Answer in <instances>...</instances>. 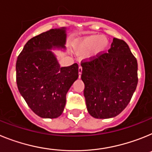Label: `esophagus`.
Segmentation results:
<instances>
[{"mask_svg": "<svg viewBox=\"0 0 152 152\" xmlns=\"http://www.w3.org/2000/svg\"><path fill=\"white\" fill-rule=\"evenodd\" d=\"M82 71H83V68H82L81 66H79V76H80H80H81Z\"/></svg>", "mask_w": 152, "mask_h": 152, "instance_id": "34e87169", "label": "esophagus"}]
</instances>
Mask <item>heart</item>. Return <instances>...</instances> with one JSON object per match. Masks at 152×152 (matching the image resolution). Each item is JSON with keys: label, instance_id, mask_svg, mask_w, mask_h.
Instances as JSON below:
<instances>
[{"label": "heart", "instance_id": "obj_1", "mask_svg": "<svg viewBox=\"0 0 152 152\" xmlns=\"http://www.w3.org/2000/svg\"><path fill=\"white\" fill-rule=\"evenodd\" d=\"M109 41L105 37L99 35H92L86 37L79 43L77 47L78 53H86L92 50L93 55H98L105 50L108 47Z\"/></svg>", "mask_w": 152, "mask_h": 152}]
</instances>
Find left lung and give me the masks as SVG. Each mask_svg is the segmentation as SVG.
<instances>
[{"label": "left lung", "mask_w": 152, "mask_h": 152, "mask_svg": "<svg viewBox=\"0 0 152 152\" xmlns=\"http://www.w3.org/2000/svg\"><path fill=\"white\" fill-rule=\"evenodd\" d=\"M87 110L96 118L118 115L126 108L138 85V63L129 45L113 38L108 53L81 62Z\"/></svg>", "instance_id": "1"}]
</instances>
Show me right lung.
<instances>
[{
    "mask_svg": "<svg viewBox=\"0 0 152 152\" xmlns=\"http://www.w3.org/2000/svg\"><path fill=\"white\" fill-rule=\"evenodd\" d=\"M66 38L65 27L42 33L27 41L17 60L18 90L41 118H55L63 113L67 92L79 77L77 63L60 67L50 50L65 49Z\"/></svg>",
    "mask_w": 152,
    "mask_h": 152,
    "instance_id": "right-lung-1",
    "label": "right lung"
}]
</instances>
